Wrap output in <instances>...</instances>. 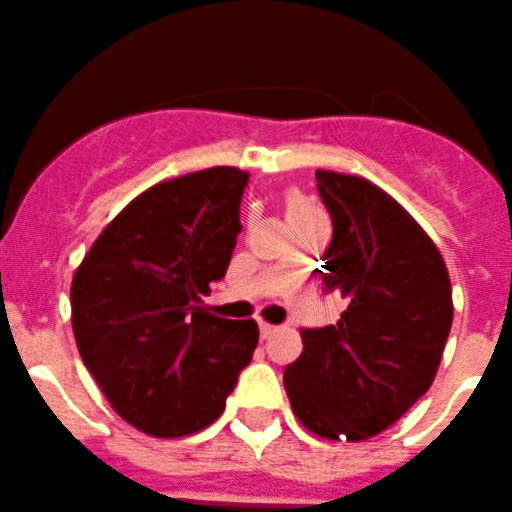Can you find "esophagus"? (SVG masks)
Returning <instances> with one entry per match:
<instances>
[{
	"mask_svg": "<svg viewBox=\"0 0 512 512\" xmlns=\"http://www.w3.org/2000/svg\"><path fill=\"white\" fill-rule=\"evenodd\" d=\"M259 332H261V339H269L271 334L276 332V326H274V324H266V321H261V324H259Z\"/></svg>",
	"mask_w": 512,
	"mask_h": 512,
	"instance_id": "34e87169",
	"label": "esophagus"
}]
</instances>
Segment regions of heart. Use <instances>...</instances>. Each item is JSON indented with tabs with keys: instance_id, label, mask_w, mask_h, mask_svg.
I'll return each instance as SVG.
<instances>
[{
	"instance_id": "obj_1",
	"label": "heart",
	"mask_w": 512,
	"mask_h": 512,
	"mask_svg": "<svg viewBox=\"0 0 512 512\" xmlns=\"http://www.w3.org/2000/svg\"><path fill=\"white\" fill-rule=\"evenodd\" d=\"M301 208H309V203H306L304 198L299 196V193H291V196H289V213L301 211Z\"/></svg>"
}]
</instances>
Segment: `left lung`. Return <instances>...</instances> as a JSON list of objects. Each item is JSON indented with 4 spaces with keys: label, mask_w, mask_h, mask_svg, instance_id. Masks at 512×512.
Here are the masks:
<instances>
[{
    "label": "left lung",
    "mask_w": 512,
    "mask_h": 512,
    "mask_svg": "<svg viewBox=\"0 0 512 512\" xmlns=\"http://www.w3.org/2000/svg\"><path fill=\"white\" fill-rule=\"evenodd\" d=\"M316 188L334 226L321 276L347 309L337 324L301 332L304 352L284 369V387L306 430L362 442L430 389L452 326L450 274L382 188L334 170H316Z\"/></svg>",
    "instance_id": "obj_1"
}]
</instances>
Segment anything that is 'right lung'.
<instances>
[{
    "mask_svg": "<svg viewBox=\"0 0 512 512\" xmlns=\"http://www.w3.org/2000/svg\"><path fill=\"white\" fill-rule=\"evenodd\" d=\"M248 173L228 165L163 180L97 236L72 279L77 349L113 410L150 437H186L226 410L259 344L256 321L213 316Z\"/></svg>",
    "mask_w": 512,
    "mask_h": 512,
    "instance_id": "add662e5",
    "label": "right lung"
}]
</instances>
